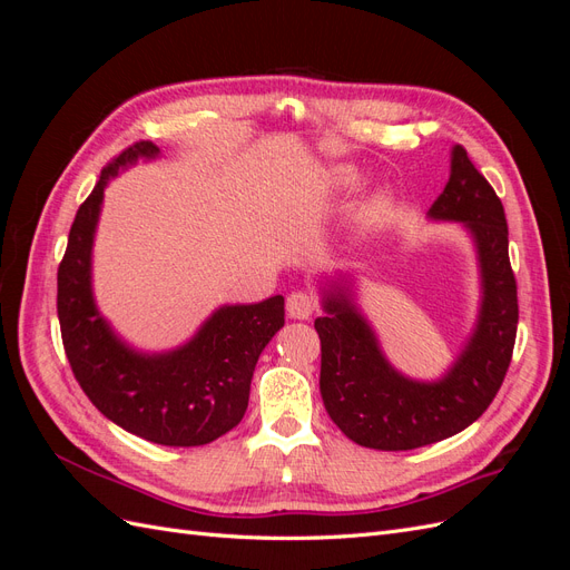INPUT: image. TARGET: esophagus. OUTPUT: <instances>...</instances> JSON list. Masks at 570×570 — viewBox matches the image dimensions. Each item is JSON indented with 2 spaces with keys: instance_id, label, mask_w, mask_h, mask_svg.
I'll list each match as a JSON object with an SVG mask.
<instances>
[{
  "instance_id": "obj_1",
  "label": "esophagus",
  "mask_w": 570,
  "mask_h": 570,
  "mask_svg": "<svg viewBox=\"0 0 570 570\" xmlns=\"http://www.w3.org/2000/svg\"><path fill=\"white\" fill-rule=\"evenodd\" d=\"M316 302L306 295V292H292L287 295V316L304 321L314 314Z\"/></svg>"
}]
</instances>
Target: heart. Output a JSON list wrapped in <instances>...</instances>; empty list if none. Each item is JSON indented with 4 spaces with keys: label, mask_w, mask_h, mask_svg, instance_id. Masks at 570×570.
Wrapping results in <instances>:
<instances>
[{
    "label": "heart",
    "mask_w": 570,
    "mask_h": 570,
    "mask_svg": "<svg viewBox=\"0 0 570 570\" xmlns=\"http://www.w3.org/2000/svg\"><path fill=\"white\" fill-rule=\"evenodd\" d=\"M331 183H333L335 187H340V189H352V187H356L358 176L354 174V168L342 166V168H335V174H333ZM383 214H385V199L368 202V204L364 206V209L358 212V223H361V226H364V228H373L375 223L383 218Z\"/></svg>",
    "instance_id": "1"
}]
</instances>
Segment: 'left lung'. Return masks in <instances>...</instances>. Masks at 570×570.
Returning a JSON list of instances; mask_svg holds the SVG:
<instances>
[{
    "instance_id": "obj_1",
    "label": "left lung",
    "mask_w": 570,
    "mask_h": 570,
    "mask_svg": "<svg viewBox=\"0 0 570 570\" xmlns=\"http://www.w3.org/2000/svg\"><path fill=\"white\" fill-rule=\"evenodd\" d=\"M428 216L463 223L478 249L482 285L473 335L440 381H411L390 366L347 278L323 289L325 316L314 323L327 416L352 442L371 450H416L461 433L492 404L511 364L519 297L504 206L461 145L452 149L450 180Z\"/></svg>"
}]
</instances>
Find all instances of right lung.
Instances as JSON below:
<instances>
[{
    "mask_svg": "<svg viewBox=\"0 0 570 570\" xmlns=\"http://www.w3.org/2000/svg\"><path fill=\"white\" fill-rule=\"evenodd\" d=\"M154 157L149 140L130 145L80 204L57 273V314L76 381L109 421L154 444L199 446L243 421L258 354L285 325V299L220 306L174 352L142 354L118 340L92 297L95 230L109 178Z\"/></svg>",
    "mask_w": 570,
    "mask_h": 570,
    "instance_id": "1",
    "label": "right lung"
}]
</instances>
